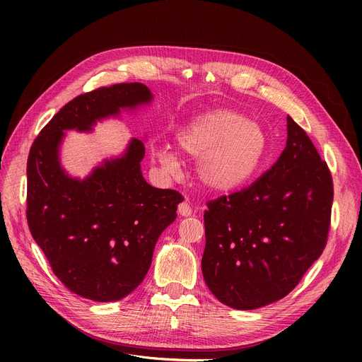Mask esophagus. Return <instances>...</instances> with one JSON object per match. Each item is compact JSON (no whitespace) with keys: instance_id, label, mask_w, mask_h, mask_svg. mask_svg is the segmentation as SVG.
I'll return each mask as SVG.
<instances>
[{"instance_id":"obj_1","label":"esophagus","mask_w":362,"mask_h":362,"mask_svg":"<svg viewBox=\"0 0 362 362\" xmlns=\"http://www.w3.org/2000/svg\"><path fill=\"white\" fill-rule=\"evenodd\" d=\"M179 214L182 216V217H189V216H192V213H194V210H192V206H191V204L189 202H180L179 204Z\"/></svg>"}]
</instances>
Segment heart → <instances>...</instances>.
I'll list each match as a JSON object with an SVG mask.
<instances>
[{
	"label": "heart",
	"mask_w": 362,
	"mask_h": 362,
	"mask_svg": "<svg viewBox=\"0 0 362 362\" xmlns=\"http://www.w3.org/2000/svg\"><path fill=\"white\" fill-rule=\"evenodd\" d=\"M179 154L198 160L197 175L211 191L227 192L248 183L267 157V136L243 114L218 108L201 114L176 135ZM154 157L168 175L179 171V160L167 146L156 148Z\"/></svg>",
	"instance_id": "b5f03b06"
}]
</instances>
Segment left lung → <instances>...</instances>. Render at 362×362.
<instances>
[{
	"label": "left lung",
	"instance_id": "obj_1",
	"mask_svg": "<svg viewBox=\"0 0 362 362\" xmlns=\"http://www.w3.org/2000/svg\"><path fill=\"white\" fill-rule=\"evenodd\" d=\"M329 165L288 117V142L254 183L208 201L201 261L211 293L235 310L289 295L322 254L332 220Z\"/></svg>",
	"mask_w": 362,
	"mask_h": 362
}]
</instances>
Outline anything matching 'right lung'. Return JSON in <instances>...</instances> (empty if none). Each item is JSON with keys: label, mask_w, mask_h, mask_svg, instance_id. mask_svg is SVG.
I'll use <instances>...</instances> for the list:
<instances>
[{"label": "right lung", "mask_w": 362, "mask_h": 362, "mask_svg": "<svg viewBox=\"0 0 362 362\" xmlns=\"http://www.w3.org/2000/svg\"><path fill=\"white\" fill-rule=\"evenodd\" d=\"M138 82L103 86L67 103L33 141L28 158L29 230L54 274L73 293L119 300L146 276L158 236L177 217L182 194L148 185L141 173L142 141L105 161L85 180L59 163L63 130H90L95 120L151 101Z\"/></svg>", "instance_id": "right-lung-1"}]
</instances>
